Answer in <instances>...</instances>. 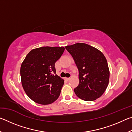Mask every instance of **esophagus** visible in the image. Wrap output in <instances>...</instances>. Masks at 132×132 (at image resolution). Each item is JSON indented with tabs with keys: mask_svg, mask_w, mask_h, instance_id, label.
<instances>
[{
	"mask_svg": "<svg viewBox=\"0 0 132 132\" xmlns=\"http://www.w3.org/2000/svg\"><path fill=\"white\" fill-rule=\"evenodd\" d=\"M70 77H66V78H64V79H65L66 80H67V81H68V80H70Z\"/></svg>",
	"mask_w": 132,
	"mask_h": 132,
	"instance_id": "esophagus-1",
	"label": "esophagus"
}]
</instances>
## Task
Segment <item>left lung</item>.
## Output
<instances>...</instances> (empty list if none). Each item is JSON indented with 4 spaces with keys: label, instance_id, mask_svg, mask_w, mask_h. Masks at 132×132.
I'll return each mask as SVG.
<instances>
[{
    "label": "left lung",
    "instance_id": "8db88e82",
    "mask_svg": "<svg viewBox=\"0 0 132 132\" xmlns=\"http://www.w3.org/2000/svg\"><path fill=\"white\" fill-rule=\"evenodd\" d=\"M79 69V84L74 91L84 101H92L103 94L108 86L109 70L101 51L84 43L65 46Z\"/></svg>",
    "mask_w": 132,
    "mask_h": 132
}]
</instances>
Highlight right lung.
I'll return each instance as SVG.
<instances>
[{
    "label": "right lung",
    "mask_w": 132,
    "mask_h": 132,
    "mask_svg": "<svg viewBox=\"0 0 132 132\" xmlns=\"http://www.w3.org/2000/svg\"><path fill=\"white\" fill-rule=\"evenodd\" d=\"M63 46H43L31 50L21 64V84L28 97L37 104L48 105L59 97L63 79L56 75L55 64Z\"/></svg>",
    "instance_id": "1"
}]
</instances>
